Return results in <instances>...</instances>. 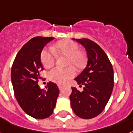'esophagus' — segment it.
Returning <instances> with one entry per match:
<instances>
[{"label":"esophagus","instance_id":"34e87169","mask_svg":"<svg viewBox=\"0 0 133 133\" xmlns=\"http://www.w3.org/2000/svg\"><path fill=\"white\" fill-rule=\"evenodd\" d=\"M58 89H59V90H61V89H63V86H62V85H58Z\"/></svg>","mask_w":133,"mask_h":133}]
</instances>
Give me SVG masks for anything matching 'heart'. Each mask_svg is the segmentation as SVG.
Masks as SVG:
<instances>
[{
	"label": "heart",
	"mask_w": 133,
	"mask_h": 133,
	"mask_svg": "<svg viewBox=\"0 0 133 133\" xmlns=\"http://www.w3.org/2000/svg\"><path fill=\"white\" fill-rule=\"evenodd\" d=\"M56 56L66 57L65 68H56L49 73V79L54 83L63 84L73 78L75 70H82L87 62V55L84 51L79 49V46L71 40H63L56 42L51 49H44L40 54V60L45 68H51L55 65Z\"/></svg>",
	"instance_id": "heart-1"
}]
</instances>
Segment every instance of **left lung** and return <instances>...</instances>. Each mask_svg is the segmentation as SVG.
<instances>
[{
  "mask_svg": "<svg viewBox=\"0 0 133 133\" xmlns=\"http://www.w3.org/2000/svg\"><path fill=\"white\" fill-rule=\"evenodd\" d=\"M87 50V67L75 79L83 91L72 87L71 107L77 116L89 119L96 117L106 107L114 87V70L103 49L87 38L76 39Z\"/></svg>",
  "mask_w": 133,
  "mask_h": 133,
  "instance_id": "1",
  "label": "left lung"
}]
</instances>
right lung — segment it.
Masks as SVG:
<instances>
[{
  "instance_id": "right-lung-1",
  "label": "right lung",
  "mask_w": 133,
  "mask_h": 133,
  "mask_svg": "<svg viewBox=\"0 0 133 133\" xmlns=\"http://www.w3.org/2000/svg\"><path fill=\"white\" fill-rule=\"evenodd\" d=\"M54 37H33L19 51L11 70V79L15 96L26 114L37 119L51 116L56 106L59 89L55 83L49 82L46 89L37 84L44 70L40 61L43 47Z\"/></svg>"
}]
</instances>
